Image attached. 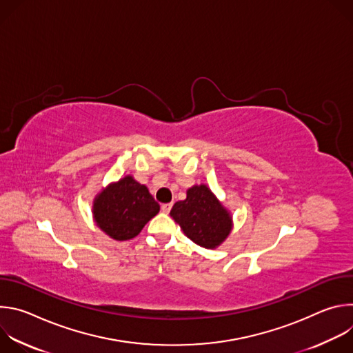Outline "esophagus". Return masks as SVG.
<instances>
[{"label":"esophagus","instance_id":"obj_1","mask_svg":"<svg viewBox=\"0 0 353 353\" xmlns=\"http://www.w3.org/2000/svg\"><path fill=\"white\" fill-rule=\"evenodd\" d=\"M162 212H165V214H169L170 212V210H172V204H162Z\"/></svg>","mask_w":353,"mask_h":353}]
</instances>
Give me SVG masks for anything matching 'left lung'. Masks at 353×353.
Returning <instances> with one entry per match:
<instances>
[{
    "mask_svg": "<svg viewBox=\"0 0 353 353\" xmlns=\"http://www.w3.org/2000/svg\"><path fill=\"white\" fill-rule=\"evenodd\" d=\"M170 216L195 244L216 248L232 230V215L205 185H192L187 198L176 203Z\"/></svg>",
    "mask_w": 353,
    "mask_h": 353,
    "instance_id": "8db88e82",
    "label": "left lung"
}]
</instances>
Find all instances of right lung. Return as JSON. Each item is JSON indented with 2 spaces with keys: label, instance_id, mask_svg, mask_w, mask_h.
<instances>
[{
  "label": "right lung",
  "instance_id": "1",
  "mask_svg": "<svg viewBox=\"0 0 353 353\" xmlns=\"http://www.w3.org/2000/svg\"><path fill=\"white\" fill-rule=\"evenodd\" d=\"M161 207L143 184L125 176L109 184L93 201L96 225L114 240H130L152 219Z\"/></svg>",
  "mask_w": 353,
  "mask_h": 353
}]
</instances>
